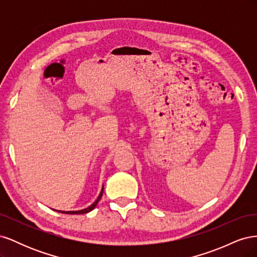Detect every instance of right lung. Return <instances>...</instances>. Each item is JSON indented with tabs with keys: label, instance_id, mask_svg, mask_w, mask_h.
<instances>
[{
	"label": "right lung",
	"instance_id": "add662e5",
	"mask_svg": "<svg viewBox=\"0 0 257 257\" xmlns=\"http://www.w3.org/2000/svg\"><path fill=\"white\" fill-rule=\"evenodd\" d=\"M103 192H104V185H103V188H102V191H100V193H99L97 199L91 206H89L88 208L82 209V210H78V211H59V210H57V211H59L61 213H68V214H83V213H88V212L92 211V210L96 207V205H97V203L99 201L100 197H102V195H103Z\"/></svg>",
	"mask_w": 257,
	"mask_h": 257
}]
</instances>
